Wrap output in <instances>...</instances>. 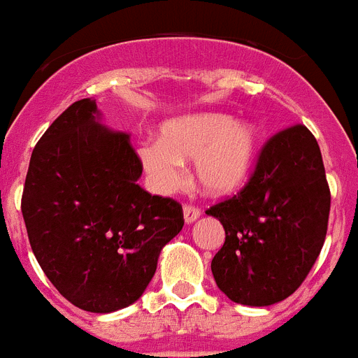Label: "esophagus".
Listing matches in <instances>:
<instances>
[{
  "mask_svg": "<svg viewBox=\"0 0 358 358\" xmlns=\"http://www.w3.org/2000/svg\"><path fill=\"white\" fill-rule=\"evenodd\" d=\"M182 215H185V222L186 224H194L199 217H201V210L194 204H185L182 208Z\"/></svg>",
  "mask_w": 358,
  "mask_h": 358,
  "instance_id": "obj_1",
  "label": "esophagus"
}]
</instances>
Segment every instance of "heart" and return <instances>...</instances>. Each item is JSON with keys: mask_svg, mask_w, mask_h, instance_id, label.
<instances>
[{"mask_svg": "<svg viewBox=\"0 0 358 358\" xmlns=\"http://www.w3.org/2000/svg\"><path fill=\"white\" fill-rule=\"evenodd\" d=\"M260 150V132L252 122L222 113H197L166 120L159 141L136 148L152 188L169 194L185 179V163L194 161L195 179L213 197L235 194L248 182Z\"/></svg>", "mask_w": 358, "mask_h": 358, "instance_id": "obj_1", "label": "heart"}]
</instances>
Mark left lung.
<instances>
[{
	"label": "left lung",
	"mask_w": 358,
	"mask_h": 358,
	"mask_svg": "<svg viewBox=\"0 0 358 358\" xmlns=\"http://www.w3.org/2000/svg\"><path fill=\"white\" fill-rule=\"evenodd\" d=\"M206 213L226 231L211 260L218 289L248 306L287 299L314 267L328 229L330 188L314 134L305 125L274 134L240 194Z\"/></svg>",
	"instance_id": "obj_1"
}]
</instances>
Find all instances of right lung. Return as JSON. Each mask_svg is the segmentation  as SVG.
<instances>
[{"instance_id":"1","label":"right lung","mask_w":358,"mask_h":358,"mask_svg":"<svg viewBox=\"0 0 358 358\" xmlns=\"http://www.w3.org/2000/svg\"><path fill=\"white\" fill-rule=\"evenodd\" d=\"M100 118L84 98L50 125L31 152L21 211L53 287L85 312L109 314L140 299L185 218L179 202L138 185L131 136Z\"/></svg>"}]
</instances>
